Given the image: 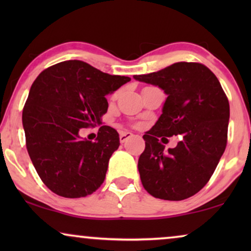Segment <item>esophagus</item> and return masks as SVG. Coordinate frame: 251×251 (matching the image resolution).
Here are the masks:
<instances>
[{"instance_id":"esophagus-1","label":"esophagus","mask_w":251,"mask_h":251,"mask_svg":"<svg viewBox=\"0 0 251 251\" xmlns=\"http://www.w3.org/2000/svg\"><path fill=\"white\" fill-rule=\"evenodd\" d=\"M131 137H133V135H132L131 132H129V131L120 132V142H121L122 144L126 143V140H128L129 138H131Z\"/></svg>"}]
</instances>
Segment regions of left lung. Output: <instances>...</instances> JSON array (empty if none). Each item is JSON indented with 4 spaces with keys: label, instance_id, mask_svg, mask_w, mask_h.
<instances>
[{
    "label": "left lung",
    "instance_id": "left-lung-1",
    "mask_svg": "<svg viewBox=\"0 0 251 251\" xmlns=\"http://www.w3.org/2000/svg\"><path fill=\"white\" fill-rule=\"evenodd\" d=\"M156 85L168 97L162 114L143 136L140 180L154 198L180 201L197 194L217 167L227 143L229 104L216 75L199 63H175L150 74L133 75ZM180 134L175 149L164 151L160 136Z\"/></svg>",
    "mask_w": 251,
    "mask_h": 251
}]
</instances>
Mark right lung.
Instances as JSON below:
<instances>
[{"instance_id": "add662e5", "label": "right lung", "mask_w": 251, "mask_h": 251, "mask_svg": "<svg viewBox=\"0 0 251 251\" xmlns=\"http://www.w3.org/2000/svg\"><path fill=\"white\" fill-rule=\"evenodd\" d=\"M131 78L111 75L81 60L44 70L30 87L23 111L29 157L47 187L60 197L82 198L98 190L119 149L115 129L101 126L96 142L80 130L101 125L106 96Z\"/></svg>"}]
</instances>
